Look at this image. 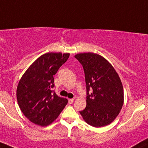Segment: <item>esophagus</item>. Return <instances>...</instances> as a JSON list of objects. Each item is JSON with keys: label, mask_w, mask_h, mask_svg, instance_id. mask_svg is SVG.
Masks as SVG:
<instances>
[{"label": "esophagus", "mask_w": 148, "mask_h": 148, "mask_svg": "<svg viewBox=\"0 0 148 148\" xmlns=\"http://www.w3.org/2000/svg\"><path fill=\"white\" fill-rule=\"evenodd\" d=\"M74 102V99H69V104H71V103H73Z\"/></svg>", "instance_id": "obj_1"}]
</instances>
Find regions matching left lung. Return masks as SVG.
<instances>
[{
    "label": "left lung",
    "mask_w": 148,
    "mask_h": 148,
    "mask_svg": "<svg viewBox=\"0 0 148 148\" xmlns=\"http://www.w3.org/2000/svg\"><path fill=\"white\" fill-rule=\"evenodd\" d=\"M83 66L86 106L79 113L93 127L110 124L123 104V88L119 75L105 58L93 53L75 56Z\"/></svg>",
    "instance_id": "obj_1"
}]
</instances>
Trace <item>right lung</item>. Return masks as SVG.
<instances>
[{
	"instance_id": "add662e5",
	"label": "right lung",
	"mask_w": 148,
	"mask_h": 148,
	"mask_svg": "<svg viewBox=\"0 0 148 148\" xmlns=\"http://www.w3.org/2000/svg\"><path fill=\"white\" fill-rule=\"evenodd\" d=\"M69 53H48L30 66L18 83L16 96L20 108L31 121L46 126L58 118L68 103L52 88L54 75L69 58Z\"/></svg>"
}]
</instances>
